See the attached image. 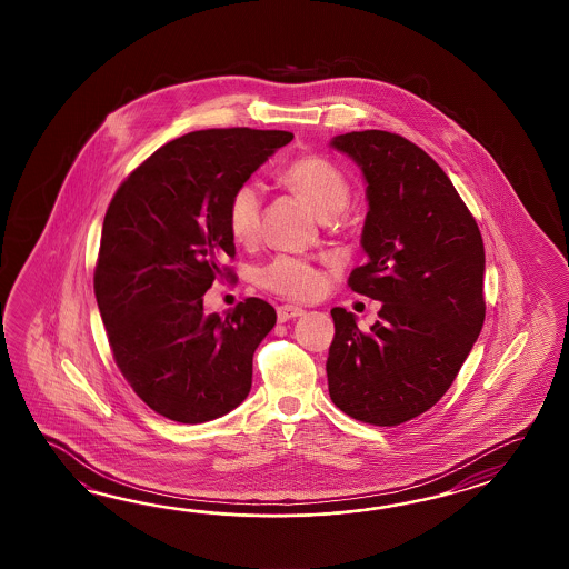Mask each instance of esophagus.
<instances>
[{"label":"esophagus","mask_w":569,"mask_h":569,"mask_svg":"<svg viewBox=\"0 0 569 569\" xmlns=\"http://www.w3.org/2000/svg\"><path fill=\"white\" fill-rule=\"evenodd\" d=\"M302 313H305V309L295 307V305H280V307H277V317H279L280 323L295 319V317H301Z\"/></svg>","instance_id":"34e87169"}]
</instances>
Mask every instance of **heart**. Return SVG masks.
<instances>
[{"label":"heart","mask_w":569,"mask_h":569,"mask_svg":"<svg viewBox=\"0 0 569 569\" xmlns=\"http://www.w3.org/2000/svg\"><path fill=\"white\" fill-rule=\"evenodd\" d=\"M280 181L313 207L319 218L339 216L350 203L351 187L346 172L333 160L321 154H302L280 170ZM262 194L252 182L233 189L228 201V228L240 243H254L260 233ZM258 280L268 290L289 299H313L323 290V277L317 268L292 256H277L260 268Z\"/></svg>","instance_id":"1"}]
</instances>
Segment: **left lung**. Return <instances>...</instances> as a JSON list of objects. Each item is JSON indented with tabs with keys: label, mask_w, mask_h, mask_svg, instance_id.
Returning a JSON list of instances; mask_svg holds the SVG:
<instances>
[{
	"label": "left lung",
	"mask_w": 569,
	"mask_h": 569,
	"mask_svg": "<svg viewBox=\"0 0 569 569\" xmlns=\"http://www.w3.org/2000/svg\"><path fill=\"white\" fill-rule=\"evenodd\" d=\"M331 146L368 182V260L348 284L382 309L368 331L356 315L331 309L329 397L356 421L395 427L448 392L482 331V236L448 174L407 138L363 130Z\"/></svg>",
	"instance_id": "8db88e82"
}]
</instances>
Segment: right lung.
Here are the masks:
<instances>
[{
  "instance_id": "obj_1",
  "label": "right lung",
  "mask_w": 569,
  "mask_h": 569,
  "mask_svg": "<svg viewBox=\"0 0 569 569\" xmlns=\"http://www.w3.org/2000/svg\"><path fill=\"white\" fill-rule=\"evenodd\" d=\"M282 130L219 128L184 133L133 170L103 219L93 289L121 375L146 405L177 423H206L242 405L252 358L277 311L250 297L203 313L213 280L236 256L228 201Z\"/></svg>"
}]
</instances>
